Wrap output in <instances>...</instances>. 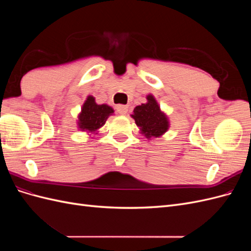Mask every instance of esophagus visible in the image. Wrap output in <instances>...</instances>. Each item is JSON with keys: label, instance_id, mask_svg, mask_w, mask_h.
I'll use <instances>...</instances> for the list:
<instances>
[{"label": "esophagus", "instance_id": "esophagus-1", "mask_svg": "<svg viewBox=\"0 0 251 251\" xmlns=\"http://www.w3.org/2000/svg\"><path fill=\"white\" fill-rule=\"evenodd\" d=\"M116 110H117L118 114H120V115H126L127 112V107L124 104H118L116 107Z\"/></svg>", "mask_w": 251, "mask_h": 251}]
</instances>
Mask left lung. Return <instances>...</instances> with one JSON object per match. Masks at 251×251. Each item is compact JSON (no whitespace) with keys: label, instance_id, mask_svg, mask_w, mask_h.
Segmentation results:
<instances>
[{"label":"left lung","instance_id":"left-lung-1","mask_svg":"<svg viewBox=\"0 0 251 251\" xmlns=\"http://www.w3.org/2000/svg\"><path fill=\"white\" fill-rule=\"evenodd\" d=\"M131 117L139 127L140 134L147 139L161 137L170 128V120L166 114L160 109L154 95L147 96V102L137 105Z\"/></svg>","mask_w":251,"mask_h":251}]
</instances>
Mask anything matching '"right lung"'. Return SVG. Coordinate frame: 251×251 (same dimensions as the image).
<instances>
[{"mask_svg": "<svg viewBox=\"0 0 251 251\" xmlns=\"http://www.w3.org/2000/svg\"><path fill=\"white\" fill-rule=\"evenodd\" d=\"M113 113L114 109L109 104H98L95 101V97L89 95L77 115L78 130L87 134H97Z\"/></svg>", "mask_w": 251, "mask_h": 251, "instance_id": "1", "label": "right lung"}]
</instances>
